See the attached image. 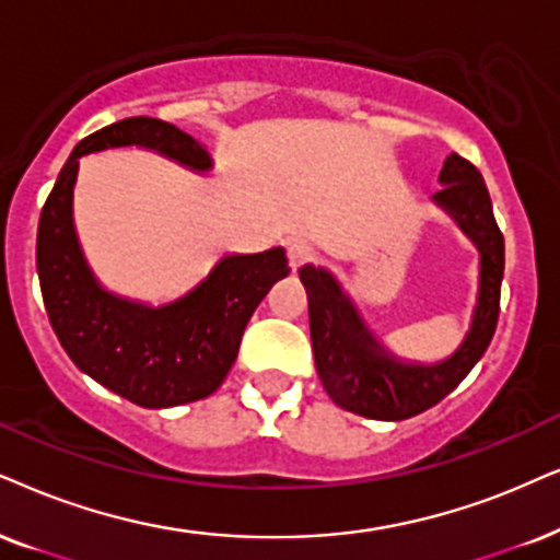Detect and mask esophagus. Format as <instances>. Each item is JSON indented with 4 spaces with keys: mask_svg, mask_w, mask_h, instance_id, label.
Segmentation results:
<instances>
[{
    "mask_svg": "<svg viewBox=\"0 0 560 560\" xmlns=\"http://www.w3.org/2000/svg\"><path fill=\"white\" fill-rule=\"evenodd\" d=\"M315 258V247L310 243H304V240H292L289 243V266L292 268H300L302 264H307V260Z\"/></svg>",
    "mask_w": 560,
    "mask_h": 560,
    "instance_id": "1",
    "label": "esophagus"
}]
</instances>
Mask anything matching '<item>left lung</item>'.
Here are the masks:
<instances>
[{
  "label": "left lung",
  "instance_id": "obj_1",
  "mask_svg": "<svg viewBox=\"0 0 560 560\" xmlns=\"http://www.w3.org/2000/svg\"><path fill=\"white\" fill-rule=\"evenodd\" d=\"M442 190L431 203L463 230L478 250V296L470 328L450 357L423 364L395 357L359 313L341 281L328 268L304 264L300 281L307 289L310 336L315 370L330 400L374 421H402L436 406L468 377L483 357L499 320L504 279V237L493 219L491 196L476 165L452 152L439 173Z\"/></svg>",
  "mask_w": 560,
  "mask_h": 560
}]
</instances>
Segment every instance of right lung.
<instances>
[{
    "label": "right lung",
    "instance_id": "obj_1",
    "mask_svg": "<svg viewBox=\"0 0 560 560\" xmlns=\"http://www.w3.org/2000/svg\"><path fill=\"white\" fill-rule=\"evenodd\" d=\"M158 152L207 175L214 160L201 141L160 118H126L92 133L69 154L40 211L35 266L51 328L84 374L141 408L207 398L235 364L245 325L276 281L289 273L284 247L222 256L178 300L150 304L105 289L74 228V186L84 154Z\"/></svg>",
    "mask_w": 560,
    "mask_h": 560
}]
</instances>
